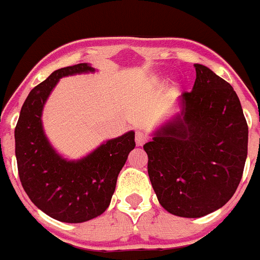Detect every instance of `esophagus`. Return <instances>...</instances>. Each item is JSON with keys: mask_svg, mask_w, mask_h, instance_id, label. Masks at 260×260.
<instances>
[{"mask_svg": "<svg viewBox=\"0 0 260 260\" xmlns=\"http://www.w3.org/2000/svg\"><path fill=\"white\" fill-rule=\"evenodd\" d=\"M147 141H148V135L144 134V133L138 132L135 134V143H137V146H143Z\"/></svg>", "mask_w": 260, "mask_h": 260, "instance_id": "esophagus-1", "label": "esophagus"}]
</instances>
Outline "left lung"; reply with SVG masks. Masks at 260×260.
Listing matches in <instances>:
<instances>
[{
    "label": "left lung",
    "mask_w": 260,
    "mask_h": 260,
    "mask_svg": "<svg viewBox=\"0 0 260 260\" xmlns=\"http://www.w3.org/2000/svg\"><path fill=\"white\" fill-rule=\"evenodd\" d=\"M182 112L143 146L148 176L168 212L201 217L222 207L237 190L247 156L249 127L233 87L195 63Z\"/></svg>",
    "instance_id": "left-lung-1"
}]
</instances>
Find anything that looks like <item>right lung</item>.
<instances>
[{"label":"right lung","instance_id":"right-lung-1","mask_svg":"<svg viewBox=\"0 0 260 260\" xmlns=\"http://www.w3.org/2000/svg\"><path fill=\"white\" fill-rule=\"evenodd\" d=\"M88 71L93 69L78 63L52 73L32 88L15 126V156L23 189L36 207L63 222L88 221L107 210L118 173L135 147L134 132H128L82 160L68 161L49 144L41 125L48 96L59 78Z\"/></svg>","mask_w":260,"mask_h":260}]
</instances>
